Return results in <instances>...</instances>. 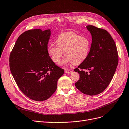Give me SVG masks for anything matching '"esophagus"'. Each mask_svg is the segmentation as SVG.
Here are the masks:
<instances>
[{
  "mask_svg": "<svg viewBox=\"0 0 129 129\" xmlns=\"http://www.w3.org/2000/svg\"><path fill=\"white\" fill-rule=\"evenodd\" d=\"M72 71L70 70H65V73H67V74H71L72 73Z\"/></svg>",
  "mask_w": 129,
  "mask_h": 129,
  "instance_id": "obj_1",
  "label": "esophagus"
}]
</instances>
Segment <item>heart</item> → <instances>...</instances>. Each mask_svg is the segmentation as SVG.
<instances>
[{"label": "heart", "mask_w": 129, "mask_h": 129, "mask_svg": "<svg viewBox=\"0 0 129 129\" xmlns=\"http://www.w3.org/2000/svg\"><path fill=\"white\" fill-rule=\"evenodd\" d=\"M56 43L57 45L51 44L47 46V52L55 63L59 62L64 52L66 56L60 63L63 66L82 63L87 57L90 49L88 39L72 31L60 34Z\"/></svg>", "instance_id": "obj_1"}]
</instances>
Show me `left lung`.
I'll use <instances>...</instances> for the list:
<instances>
[{"mask_svg": "<svg viewBox=\"0 0 129 129\" xmlns=\"http://www.w3.org/2000/svg\"><path fill=\"white\" fill-rule=\"evenodd\" d=\"M86 28L91 33L92 43L86 58L74 70L80 76L75 86L84 94L94 96L110 83L118 66V54L109 32L91 25Z\"/></svg>", "mask_w": 129, "mask_h": 129, "instance_id": "left-lung-1", "label": "left lung"}]
</instances>
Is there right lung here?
Masks as SVG:
<instances>
[{
    "label": "right lung",
    "instance_id": "add662e5",
    "mask_svg": "<svg viewBox=\"0 0 129 129\" xmlns=\"http://www.w3.org/2000/svg\"><path fill=\"white\" fill-rule=\"evenodd\" d=\"M50 36V29L25 31L18 38L9 57L10 71L17 85L26 97L35 101L49 98L64 73L47 53Z\"/></svg>",
    "mask_w": 129,
    "mask_h": 129
}]
</instances>
